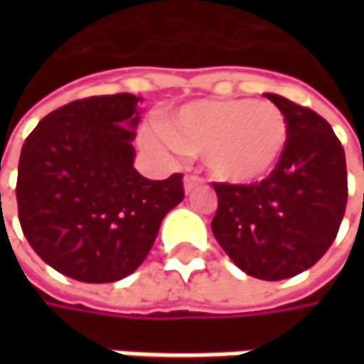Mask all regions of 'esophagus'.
<instances>
[{"label": "esophagus", "instance_id": "obj_1", "mask_svg": "<svg viewBox=\"0 0 364 364\" xmlns=\"http://www.w3.org/2000/svg\"><path fill=\"white\" fill-rule=\"evenodd\" d=\"M198 186H203V180H200L198 176L188 174L186 178H184V192H186V194L194 192V190L198 188Z\"/></svg>", "mask_w": 364, "mask_h": 364}]
</instances>
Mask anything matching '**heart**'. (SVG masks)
<instances>
[{
    "instance_id": "obj_1",
    "label": "heart",
    "mask_w": 364,
    "mask_h": 364,
    "mask_svg": "<svg viewBox=\"0 0 364 364\" xmlns=\"http://www.w3.org/2000/svg\"><path fill=\"white\" fill-rule=\"evenodd\" d=\"M144 139L154 149L203 156L215 180L247 186L265 180L282 161L287 121L267 101L198 99L147 127Z\"/></svg>"
}]
</instances>
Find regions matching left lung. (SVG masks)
<instances>
[{"label": "left lung", "instance_id": "1", "mask_svg": "<svg viewBox=\"0 0 364 364\" xmlns=\"http://www.w3.org/2000/svg\"><path fill=\"white\" fill-rule=\"evenodd\" d=\"M287 121L282 161L259 184H215L213 235L247 275L265 282L306 272L336 239L346 208V158L328 121L265 92Z\"/></svg>", "mask_w": 364, "mask_h": 364}]
</instances>
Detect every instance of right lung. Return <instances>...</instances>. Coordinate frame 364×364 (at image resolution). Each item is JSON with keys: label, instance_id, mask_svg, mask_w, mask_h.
Wrapping results in <instances>:
<instances>
[{"label": "right lung", "instance_id": "add662e5", "mask_svg": "<svg viewBox=\"0 0 364 364\" xmlns=\"http://www.w3.org/2000/svg\"><path fill=\"white\" fill-rule=\"evenodd\" d=\"M141 101L129 92L73 101L21 147V231L42 261L85 284L132 275L184 198L180 174L149 180L133 168Z\"/></svg>", "mask_w": 364, "mask_h": 364}]
</instances>
